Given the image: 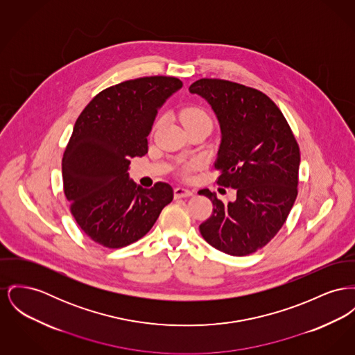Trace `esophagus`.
Returning a JSON list of instances; mask_svg holds the SVG:
<instances>
[{
	"mask_svg": "<svg viewBox=\"0 0 355 355\" xmlns=\"http://www.w3.org/2000/svg\"><path fill=\"white\" fill-rule=\"evenodd\" d=\"M193 196V191L187 188H175L174 189V197L175 198H184V197H190Z\"/></svg>",
	"mask_w": 355,
	"mask_h": 355,
	"instance_id": "obj_1",
	"label": "esophagus"
}]
</instances>
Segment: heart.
<instances>
[{
    "mask_svg": "<svg viewBox=\"0 0 355 355\" xmlns=\"http://www.w3.org/2000/svg\"><path fill=\"white\" fill-rule=\"evenodd\" d=\"M181 119H182V123L185 125V127L190 125H197V123H211V119H210L208 112L204 108L196 107V105H190V107L184 108L182 112H181ZM200 165H201L200 161L194 159V161L189 162L185 166L182 167L181 173L184 175H189L193 170L198 168Z\"/></svg>",
    "mask_w": 355,
    "mask_h": 355,
    "instance_id": "b5f03b06",
    "label": "heart"
}]
</instances>
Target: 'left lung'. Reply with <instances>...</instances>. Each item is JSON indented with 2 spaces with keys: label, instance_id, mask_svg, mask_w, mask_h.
Returning a JSON list of instances; mask_svg holds the SVG:
<instances>
[{
  "label": "left lung",
  "instance_id": "left-lung-1",
  "mask_svg": "<svg viewBox=\"0 0 355 355\" xmlns=\"http://www.w3.org/2000/svg\"><path fill=\"white\" fill-rule=\"evenodd\" d=\"M208 101L221 127L217 184L236 189L223 202L209 189L211 216L200 225L211 247L247 256L267 245L286 223L297 196L300 151L283 112L261 91L221 79L189 87Z\"/></svg>",
  "mask_w": 355,
  "mask_h": 355
}]
</instances>
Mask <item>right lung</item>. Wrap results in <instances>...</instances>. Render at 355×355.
I'll return each instance as SVG.
<instances>
[{
    "label": "right lung",
    "mask_w": 355,
    "mask_h": 355,
    "mask_svg": "<svg viewBox=\"0 0 355 355\" xmlns=\"http://www.w3.org/2000/svg\"><path fill=\"white\" fill-rule=\"evenodd\" d=\"M182 87L147 76L101 91L79 115L63 155L64 194L84 233L116 250L142 239L171 202L166 182L144 189L128 178L130 158L144 157L158 110Z\"/></svg>",
    "instance_id": "obj_1"
}]
</instances>
